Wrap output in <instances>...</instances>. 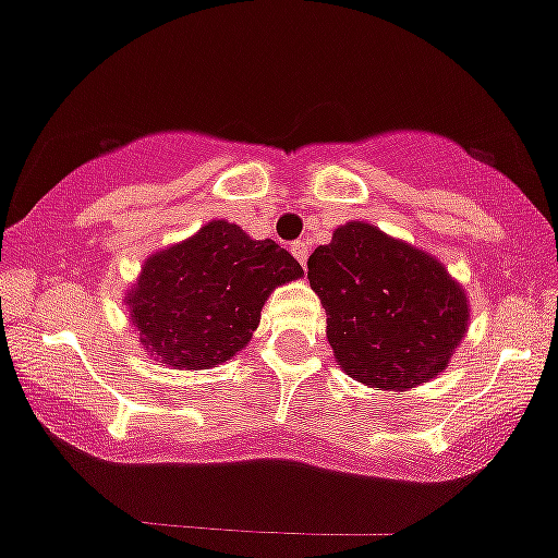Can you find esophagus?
<instances>
[{
	"mask_svg": "<svg viewBox=\"0 0 558 558\" xmlns=\"http://www.w3.org/2000/svg\"><path fill=\"white\" fill-rule=\"evenodd\" d=\"M290 252L295 255V260L301 263V266H306V260H308V244H306V241H295V244L290 246Z\"/></svg>",
	"mask_w": 558,
	"mask_h": 558,
	"instance_id": "obj_1",
	"label": "esophagus"
}]
</instances>
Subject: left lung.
<instances>
[{
	"label": "left lung",
	"mask_w": 558,
	"mask_h": 558,
	"mask_svg": "<svg viewBox=\"0 0 558 558\" xmlns=\"http://www.w3.org/2000/svg\"><path fill=\"white\" fill-rule=\"evenodd\" d=\"M336 366L377 390L417 388L445 372L469 328L461 281L428 252L368 222H347L308 257Z\"/></svg>",
	"instance_id": "8db88e82"
}]
</instances>
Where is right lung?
I'll return each mask as SVG.
<instances>
[{"label":"right lung","instance_id":"add662e5","mask_svg":"<svg viewBox=\"0 0 558 558\" xmlns=\"http://www.w3.org/2000/svg\"><path fill=\"white\" fill-rule=\"evenodd\" d=\"M303 268L277 241H257L228 219L154 252L124 292L132 328L148 357L201 372L250 344L268 295Z\"/></svg>","mask_w":558,"mask_h":558}]
</instances>
